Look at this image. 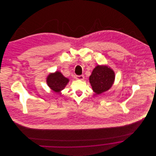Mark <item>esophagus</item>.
<instances>
[{
	"instance_id": "obj_1",
	"label": "esophagus",
	"mask_w": 156,
	"mask_h": 156,
	"mask_svg": "<svg viewBox=\"0 0 156 156\" xmlns=\"http://www.w3.org/2000/svg\"><path fill=\"white\" fill-rule=\"evenodd\" d=\"M76 79L77 80H83L84 79V76L83 75H80V76H76Z\"/></svg>"
}]
</instances>
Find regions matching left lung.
<instances>
[{
  "mask_svg": "<svg viewBox=\"0 0 156 156\" xmlns=\"http://www.w3.org/2000/svg\"><path fill=\"white\" fill-rule=\"evenodd\" d=\"M115 73L107 66H97L89 76V82L96 94H100L110 89L115 80Z\"/></svg>",
  "mask_w": 156,
  "mask_h": 156,
  "instance_id": "left-lung-1",
  "label": "left lung"
}]
</instances>
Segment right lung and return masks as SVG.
<instances>
[{"label":"right lung","mask_w":156,"mask_h":156,"mask_svg":"<svg viewBox=\"0 0 156 156\" xmlns=\"http://www.w3.org/2000/svg\"><path fill=\"white\" fill-rule=\"evenodd\" d=\"M69 79L65 77L59 71L50 73L47 77V83L48 86L55 92H59L64 89Z\"/></svg>","instance_id":"right-lung-1"}]
</instances>
